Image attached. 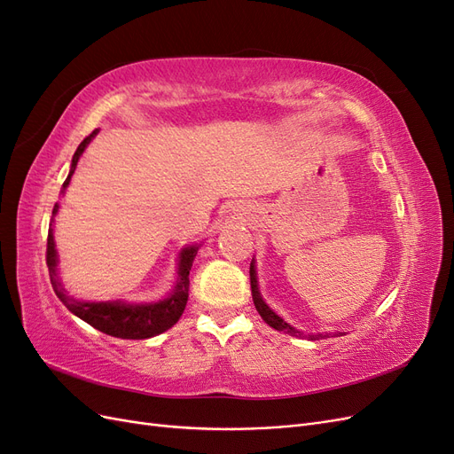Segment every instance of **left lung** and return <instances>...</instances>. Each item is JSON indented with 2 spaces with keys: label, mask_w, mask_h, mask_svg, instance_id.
I'll list each match as a JSON object with an SVG mask.
<instances>
[{
  "label": "left lung",
  "mask_w": 454,
  "mask_h": 454,
  "mask_svg": "<svg viewBox=\"0 0 454 454\" xmlns=\"http://www.w3.org/2000/svg\"><path fill=\"white\" fill-rule=\"evenodd\" d=\"M250 284H252L254 305H255V309H257V312H259L261 318H263L270 327L277 329V332H284V333H287V335H294V337H305V333H303V332H299V329L292 327L290 324L284 322L277 312L270 310V309H269V305H267L265 301H263V297H261V294H259V287H257V277H255V263H254V261L250 263ZM339 335H340V333H339ZM325 337H327V335H324V333L309 335V339H310V340H318V339H325Z\"/></svg>",
  "instance_id": "obj_1"
}]
</instances>
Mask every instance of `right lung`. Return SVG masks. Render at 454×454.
Segmentation results:
<instances>
[{
  "mask_svg": "<svg viewBox=\"0 0 454 454\" xmlns=\"http://www.w3.org/2000/svg\"><path fill=\"white\" fill-rule=\"evenodd\" d=\"M98 134V129L92 130L87 138L79 144L77 151L72 159V168L67 174L66 182L62 185L64 189L70 185L72 176L75 172L77 160L83 155L85 147L90 144L94 136ZM59 212V204H54L52 217ZM199 252V246H187L180 254V263H177V282L174 286V292L167 297L159 301V303H147V305H129L122 303V301H100V303H90V301H79L72 295H67L62 287V282L57 274V250H54V237H52V227H49V237H47V267H49V277L52 290L57 297L67 307V310L74 312L77 318L85 320L92 327L98 329V332L119 337V339H149L155 337L162 332L170 329L180 316L185 310L187 297H189V270L193 267V259Z\"/></svg>",
  "mask_w": 454,
  "mask_h": 454,
  "instance_id": "obj_1",
  "label": "right lung"
}]
</instances>
